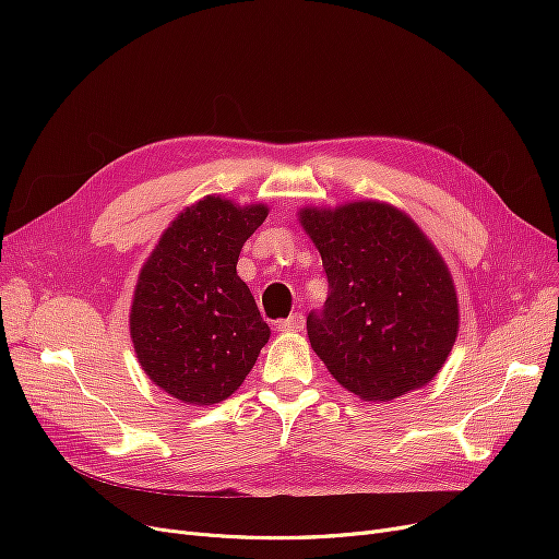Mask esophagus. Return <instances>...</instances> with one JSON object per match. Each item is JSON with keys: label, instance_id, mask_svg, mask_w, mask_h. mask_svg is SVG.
Returning <instances> with one entry per match:
<instances>
[{"label": "esophagus", "instance_id": "esophagus-1", "mask_svg": "<svg viewBox=\"0 0 559 559\" xmlns=\"http://www.w3.org/2000/svg\"><path fill=\"white\" fill-rule=\"evenodd\" d=\"M304 324H306L304 314H301V312H292L287 319H281V321H278L276 329H278V331H285V333H295V331H301Z\"/></svg>", "mask_w": 559, "mask_h": 559}]
</instances>
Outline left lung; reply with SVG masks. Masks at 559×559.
<instances>
[{"mask_svg": "<svg viewBox=\"0 0 559 559\" xmlns=\"http://www.w3.org/2000/svg\"><path fill=\"white\" fill-rule=\"evenodd\" d=\"M301 226L329 278L308 337L333 378L365 401L424 388L460 329L455 285L424 230L390 203L301 209Z\"/></svg>", "mask_w": 559, "mask_h": 559, "instance_id": "obj_1", "label": "left lung"}]
</instances>
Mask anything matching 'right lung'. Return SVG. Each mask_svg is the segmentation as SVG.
<instances>
[{
  "mask_svg": "<svg viewBox=\"0 0 559 559\" xmlns=\"http://www.w3.org/2000/svg\"><path fill=\"white\" fill-rule=\"evenodd\" d=\"M267 205L203 197L142 264L129 329L138 362L169 396L213 405L238 390L270 340L238 258Z\"/></svg>",
  "mask_w": 559,
  "mask_h": 559,
  "instance_id": "1",
  "label": "right lung"
}]
</instances>
